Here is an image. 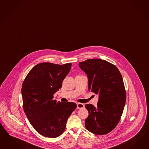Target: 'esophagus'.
Masks as SVG:
<instances>
[{"label":"esophagus","instance_id":"esophagus-1","mask_svg":"<svg viewBox=\"0 0 149 149\" xmlns=\"http://www.w3.org/2000/svg\"><path fill=\"white\" fill-rule=\"evenodd\" d=\"M85 107V105L81 103H77V109H80L84 108Z\"/></svg>","mask_w":149,"mask_h":149}]
</instances>
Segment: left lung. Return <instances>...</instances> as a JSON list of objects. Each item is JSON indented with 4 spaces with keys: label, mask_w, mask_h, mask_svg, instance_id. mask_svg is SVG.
Listing matches in <instances>:
<instances>
[{
    "label": "left lung",
    "mask_w": 149,
    "mask_h": 149,
    "mask_svg": "<svg viewBox=\"0 0 149 149\" xmlns=\"http://www.w3.org/2000/svg\"><path fill=\"white\" fill-rule=\"evenodd\" d=\"M80 68L88 77V89L99 94L97 107L86 104L89 115L85 127L89 132L104 135L118 125L126 99L123 77L117 67L99 58L79 62Z\"/></svg>",
    "instance_id": "1"
}]
</instances>
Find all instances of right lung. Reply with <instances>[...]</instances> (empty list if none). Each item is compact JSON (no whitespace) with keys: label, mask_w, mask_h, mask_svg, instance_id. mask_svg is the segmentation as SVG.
I'll list each match as a JSON object with an SVG mask.
<instances>
[{"label":"right lung","mask_w":149,"mask_h":149,"mask_svg":"<svg viewBox=\"0 0 149 149\" xmlns=\"http://www.w3.org/2000/svg\"><path fill=\"white\" fill-rule=\"evenodd\" d=\"M71 67V63H40L29 72L23 82L24 112L33 127L44 137L56 138L62 134L68 118L77 108L74 102L53 99Z\"/></svg>","instance_id":"obj_1"}]
</instances>
